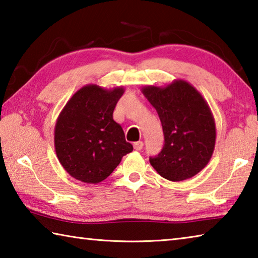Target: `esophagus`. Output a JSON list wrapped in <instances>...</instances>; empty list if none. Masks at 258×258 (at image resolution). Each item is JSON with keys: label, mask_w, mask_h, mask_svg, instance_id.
Masks as SVG:
<instances>
[{"label": "esophagus", "mask_w": 258, "mask_h": 258, "mask_svg": "<svg viewBox=\"0 0 258 258\" xmlns=\"http://www.w3.org/2000/svg\"><path fill=\"white\" fill-rule=\"evenodd\" d=\"M134 149L137 151H140L143 148V142L142 141H138V142H134Z\"/></svg>", "instance_id": "1"}]
</instances>
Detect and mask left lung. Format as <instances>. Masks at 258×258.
<instances>
[{"label": "left lung", "instance_id": "1", "mask_svg": "<svg viewBox=\"0 0 258 258\" xmlns=\"http://www.w3.org/2000/svg\"><path fill=\"white\" fill-rule=\"evenodd\" d=\"M142 92L158 112L165 139L161 151L149 158L151 166L169 181L195 176L208 164L215 147V121L207 102L184 81L147 86Z\"/></svg>", "mask_w": 258, "mask_h": 258}]
</instances>
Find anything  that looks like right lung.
Masks as SVG:
<instances>
[{"label":"right lung","instance_id":"right-lung-1","mask_svg":"<svg viewBox=\"0 0 258 258\" xmlns=\"http://www.w3.org/2000/svg\"><path fill=\"white\" fill-rule=\"evenodd\" d=\"M124 93L98 85L82 87L61 111L54 146L62 167L76 180L99 183L110 175L121 158L133 150L112 113Z\"/></svg>","mask_w":258,"mask_h":258}]
</instances>
